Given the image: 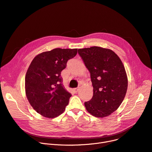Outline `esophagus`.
Returning <instances> with one entry per match:
<instances>
[{"label": "esophagus", "instance_id": "1", "mask_svg": "<svg viewBox=\"0 0 152 152\" xmlns=\"http://www.w3.org/2000/svg\"><path fill=\"white\" fill-rule=\"evenodd\" d=\"M79 90H80L79 88H75V89H74V93H78V92Z\"/></svg>", "mask_w": 152, "mask_h": 152}]
</instances>
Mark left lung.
I'll use <instances>...</instances> for the list:
<instances>
[{
	"mask_svg": "<svg viewBox=\"0 0 152 152\" xmlns=\"http://www.w3.org/2000/svg\"><path fill=\"white\" fill-rule=\"evenodd\" d=\"M78 53L90 72L93 87L92 99L85 102L86 109L94 117H107L117 110L126 96L125 68L110 49L92 47L78 49Z\"/></svg>",
	"mask_w": 152,
	"mask_h": 152,
	"instance_id": "1",
	"label": "left lung"
}]
</instances>
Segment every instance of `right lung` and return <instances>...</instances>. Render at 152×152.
<instances>
[{
	"label": "right lung",
	"instance_id": "1",
	"mask_svg": "<svg viewBox=\"0 0 152 152\" xmlns=\"http://www.w3.org/2000/svg\"><path fill=\"white\" fill-rule=\"evenodd\" d=\"M77 48H55L35 56L25 77V92L29 104L37 113L54 118L64 112L71 94L62 85L61 71Z\"/></svg>",
	"mask_w": 152,
	"mask_h": 152
}]
</instances>
